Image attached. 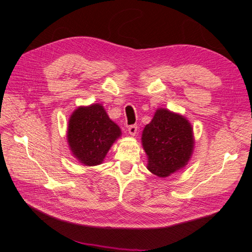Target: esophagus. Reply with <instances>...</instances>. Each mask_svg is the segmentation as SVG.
<instances>
[{"mask_svg":"<svg viewBox=\"0 0 252 252\" xmlns=\"http://www.w3.org/2000/svg\"><path fill=\"white\" fill-rule=\"evenodd\" d=\"M136 131H138V126L136 125H130L128 127V132L130 135L134 136L136 134Z\"/></svg>","mask_w":252,"mask_h":252,"instance_id":"esophagus-1","label":"esophagus"}]
</instances>
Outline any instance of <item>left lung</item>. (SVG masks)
<instances>
[{
    "instance_id": "8db88e82",
    "label": "left lung",
    "mask_w": 252,
    "mask_h": 252,
    "mask_svg": "<svg viewBox=\"0 0 252 252\" xmlns=\"http://www.w3.org/2000/svg\"><path fill=\"white\" fill-rule=\"evenodd\" d=\"M142 145L148 158V170L159 178L169 177L191 158L192 127L181 114L159 108L144 128Z\"/></svg>"
}]
</instances>
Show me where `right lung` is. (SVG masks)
Masks as SVG:
<instances>
[{
  "mask_svg": "<svg viewBox=\"0 0 252 252\" xmlns=\"http://www.w3.org/2000/svg\"><path fill=\"white\" fill-rule=\"evenodd\" d=\"M121 134L120 127L109 119L101 104L81 106L68 122L67 141L70 150L86 166L100 165Z\"/></svg>",
  "mask_w": 252,
  "mask_h": 252,
  "instance_id": "right-lung-1",
  "label": "right lung"
}]
</instances>
